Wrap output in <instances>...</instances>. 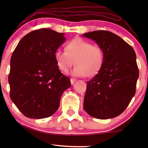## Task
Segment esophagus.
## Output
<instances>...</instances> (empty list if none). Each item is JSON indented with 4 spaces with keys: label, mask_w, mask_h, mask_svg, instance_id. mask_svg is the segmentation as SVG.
Here are the masks:
<instances>
[{
    "label": "esophagus",
    "mask_w": 148,
    "mask_h": 148,
    "mask_svg": "<svg viewBox=\"0 0 148 148\" xmlns=\"http://www.w3.org/2000/svg\"><path fill=\"white\" fill-rule=\"evenodd\" d=\"M75 82H76V79H71V84L72 85Z\"/></svg>",
    "instance_id": "34e87169"
}]
</instances>
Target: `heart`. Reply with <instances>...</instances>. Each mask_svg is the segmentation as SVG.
<instances>
[{"label": "heart", "instance_id": "b5f03b06", "mask_svg": "<svg viewBox=\"0 0 148 148\" xmlns=\"http://www.w3.org/2000/svg\"><path fill=\"white\" fill-rule=\"evenodd\" d=\"M54 58L62 72H67L74 60L75 66L71 71L73 75L90 77L96 75L102 67L104 54L100 46L82 38H75L66 44L65 51L56 50Z\"/></svg>", "mask_w": 148, "mask_h": 148}]
</instances>
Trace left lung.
Wrapping results in <instances>:
<instances>
[{"label": "left lung", "mask_w": 148, "mask_h": 148, "mask_svg": "<svg viewBox=\"0 0 148 148\" xmlns=\"http://www.w3.org/2000/svg\"><path fill=\"white\" fill-rule=\"evenodd\" d=\"M82 36L96 42L104 54L102 67L87 82L84 108L94 118H114L135 94L139 77L136 54L129 44L110 32L94 31Z\"/></svg>", "instance_id": "8db88e82"}]
</instances>
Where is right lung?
Wrapping results in <instances>:
<instances>
[{
	"label": "right lung",
	"instance_id": "obj_1",
	"mask_svg": "<svg viewBox=\"0 0 148 148\" xmlns=\"http://www.w3.org/2000/svg\"><path fill=\"white\" fill-rule=\"evenodd\" d=\"M64 33L37 29L18 43L11 58L10 97L30 119L49 117L58 110L61 96L71 86L56 65L54 52L65 42Z\"/></svg>",
	"mask_w": 148,
	"mask_h": 148
}]
</instances>
